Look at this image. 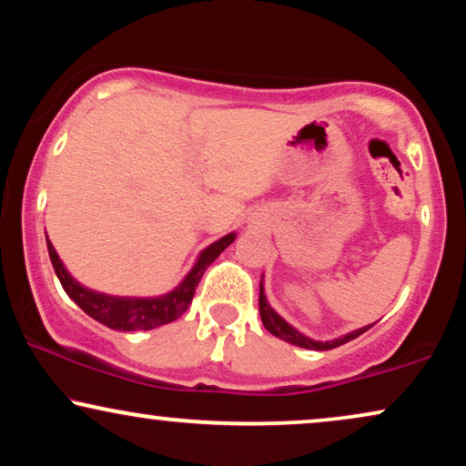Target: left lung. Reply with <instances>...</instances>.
Returning a JSON list of instances; mask_svg holds the SVG:
<instances>
[{
    "label": "left lung",
    "mask_w": 466,
    "mask_h": 466,
    "mask_svg": "<svg viewBox=\"0 0 466 466\" xmlns=\"http://www.w3.org/2000/svg\"><path fill=\"white\" fill-rule=\"evenodd\" d=\"M258 303H260V316H262L264 329H267L268 333H273L275 338H279V339H284V341H290V344L301 346V349H309V350H331V349H338V346L359 338V335L365 333L370 329V327L357 329V331H352L349 335H344V338L333 339V341H316V339L305 338L303 333H299L297 329L288 325V322L279 314H275V309L270 308V305L267 303V297H264L262 284H260V301H258Z\"/></svg>",
    "instance_id": "obj_1"
}]
</instances>
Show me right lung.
Wrapping results in <instances>:
<instances>
[{"label":"right lung","instance_id":"1","mask_svg":"<svg viewBox=\"0 0 466 466\" xmlns=\"http://www.w3.org/2000/svg\"><path fill=\"white\" fill-rule=\"evenodd\" d=\"M237 234H228L213 243L210 247L199 253L196 267L191 268V273L185 277V281L165 297L157 299H127V297H109V294H101L87 290L81 284H76L73 277L68 275V270L64 268V264L57 256L53 245L46 238V249H49V258L53 268H56L57 279L64 290L73 301L86 311L87 316H92L94 320H98L101 325L116 329V331H148V329L167 325L174 322L176 318L185 314L193 301V294L202 279L204 270L213 264L219 253L226 249L228 245L234 243Z\"/></svg>","mask_w":466,"mask_h":466}]
</instances>
